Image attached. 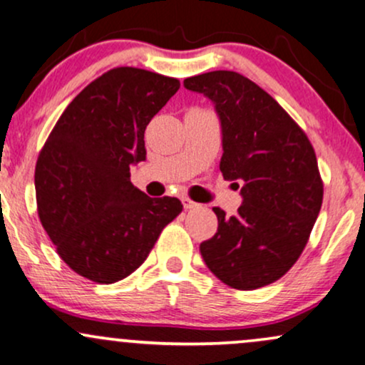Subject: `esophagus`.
I'll return each instance as SVG.
<instances>
[{"instance_id": "34e87169", "label": "esophagus", "mask_w": 365, "mask_h": 365, "mask_svg": "<svg viewBox=\"0 0 365 365\" xmlns=\"http://www.w3.org/2000/svg\"><path fill=\"white\" fill-rule=\"evenodd\" d=\"M182 202H183V207H185V209L199 207V204H197V202H194V200H190V199H188V197H185V199H182Z\"/></svg>"}]
</instances>
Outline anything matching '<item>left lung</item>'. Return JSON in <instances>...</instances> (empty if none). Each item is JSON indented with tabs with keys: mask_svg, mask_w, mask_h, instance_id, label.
Wrapping results in <instances>:
<instances>
[{
	"mask_svg": "<svg viewBox=\"0 0 365 365\" xmlns=\"http://www.w3.org/2000/svg\"><path fill=\"white\" fill-rule=\"evenodd\" d=\"M183 85L216 103L225 149L219 168L225 180L243 183L236 216L212 209L217 232L200 243L202 258L232 289L253 291L275 282L301 257L322 209L323 180L313 144L243 74L210 71Z\"/></svg>",
	"mask_w": 365,
	"mask_h": 365,
	"instance_id": "left-lung-1",
	"label": "left lung"
}]
</instances>
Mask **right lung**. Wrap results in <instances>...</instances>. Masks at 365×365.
Wrapping results in <instances>:
<instances>
[{"mask_svg":"<svg viewBox=\"0 0 365 365\" xmlns=\"http://www.w3.org/2000/svg\"><path fill=\"white\" fill-rule=\"evenodd\" d=\"M178 88L177 78L113 68L74 96L38 153V219L81 277L125 279L182 212L177 197L151 199L130 183V165L146 160V125Z\"/></svg>","mask_w":365,"mask_h":365,"instance_id":"right-lung-1","label":"right lung"}]
</instances>
